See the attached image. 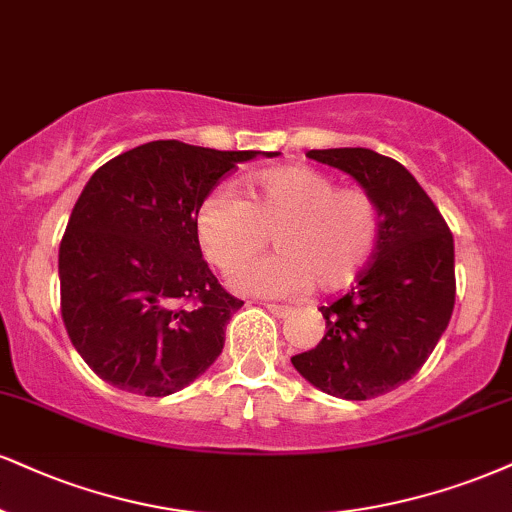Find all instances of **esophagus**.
<instances>
[{
  "label": "esophagus",
  "instance_id": "obj_1",
  "mask_svg": "<svg viewBox=\"0 0 512 512\" xmlns=\"http://www.w3.org/2000/svg\"><path fill=\"white\" fill-rule=\"evenodd\" d=\"M267 310L272 312L274 317H291L293 315V307H288V305H279V303H267Z\"/></svg>",
  "mask_w": 512,
  "mask_h": 512
}]
</instances>
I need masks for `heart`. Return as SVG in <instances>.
<instances>
[{"instance_id":"1","label":"heart","mask_w":512,"mask_h":512,"mask_svg":"<svg viewBox=\"0 0 512 512\" xmlns=\"http://www.w3.org/2000/svg\"><path fill=\"white\" fill-rule=\"evenodd\" d=\"M248 200L212 190L197 209L195 231L205 257L233 272L272 232L279 253L240 266L233 286L255 295H300L317 286L341 291L365 272L379 245L381 217L362 188H338L312 166H276L248 176Z\"/></svg>"}]
</instances>
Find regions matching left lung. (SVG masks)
<instances>
[{
    "label": "left lung",
    "instance_id": "1",
    "mask_svg": "<svg viewBox=\"0 0 512 512\" xmlns=\"http://www.w3.org/2000/svg\"><path fill=\"white\" fill-rule=\"evenodd\" d=\"M307 157L353 176L377 202L381 231L357 286L319 307L326 319L322 341L291 362L329 396L377 398L415 377L451 322L453 233L396 159L367 147L310 150Z\"/></svg>",
    "mask_w": 512,
    "mask_h": 512
}]
</instances>
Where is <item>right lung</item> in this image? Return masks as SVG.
<instances>
[{"label":"right lung","mask_w":512,"mask_h":512,"mask_svg":"<svg viewBox=\"0 0 512 512\" xmlns=\"http://www.w3.org/2000/svg\"><path fill=\"white\" fill-rule=\"evenodd\" d=\"M279 152H221L152 140L102 164L85 183L59 245L61 317L97 377L162 398L221 355L243 300L202 260V200L240 162Z\"/></svg>","instance_id":"1"}]
</instances>
